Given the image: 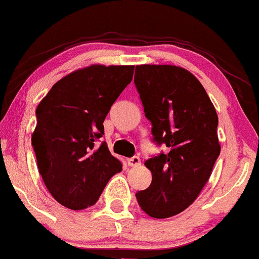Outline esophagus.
<instances>
[{
  "instance_id": "1",
  "label": "esophagus",
  "mask_w": 259,
  "mask_h": 259,
  "mask_svg": "<svg viewBox=\"0 0 259 259\" xmlns=\"http://www.w3.org/2000/svg\"><path fill=\"white\" fill-rule=\"evenodd\" d=\"M127 165L129 166L140 165V159H139V156H133V157H130V159H127Z\"/></svg>"
}]
</instances>
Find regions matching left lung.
<instances>
[{"mask_svg":"<svg viewBox=\"0 0 259 259\" xmlns=\"http://www.w3.org/2000/svg\"><path fill=\"white\" fill-rule=\"evenodd\" d=\"M134 81L154 140L167 148L146 160L151 184L135 196L149 216L167 219L194 203L207 184L221 151L219 116L202 84L185 68L140 64Z\"/></svg>","mask_w":259,"mask_h":259,"instance_id":"8db88e82","label":"left lung"}]
</instances>
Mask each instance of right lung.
Segmentation results:
<instances>
[{"label":"right lung","mask_w":259,"mask_h":259,"mask_svg":"<svg viewBox=\"0 0 259 259\" xmlns=\"http://www.w3.org/2000/svg\"><path fill=\"white\" fill-rule=\"evenodd\" d=\"M134 65L93 64L57 81L38 104L32 134L37 166L54 200L70 209L93 206L122 165L98 145L105 116L133 79Z\"/></svg>","instance_id":"right-lung-1"}]
</instances>
